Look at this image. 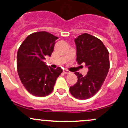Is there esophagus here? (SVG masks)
I'll return each mask as SVG.
<instances>
[{
	"label": "esophagus",
	"mask_w": 128,
	"mask_h": 128,
	"mask_svg": "<svg viewBox=\"0 0 128 128\" xmlns=\"http://www.w3.org/2000/svg\"><path fill=\"white\" fill-rule=\"evenodd\" d=\"M63 72H64V74H70V73H71L70 71H69V70H66V69H65V70H64V71H63Z\"/></svg>",
	"instance_id": "1"
}]
</instances>
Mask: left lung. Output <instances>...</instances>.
I'll return each mask as SVG.
<instances>
[{
    "mask_svg": "<svg viewBox=\"0 0 128 128\" xmlns=\"http://www.w3.org/2000/svg\"><path fill=\"white\" fill-rule=\"evenodd\" d=\"M77 61L88 68L85 77L75 72L78 82L70 87V93L75 98L88 100L101 89L110 70L109 52L102 42L88 34H83L75 39Z\"/></svg>",
    "mask_w": 128,
    "mask_h": 128,
    "instance_id": "8db88e82",
    "label": "left lung"
}]
</instances>
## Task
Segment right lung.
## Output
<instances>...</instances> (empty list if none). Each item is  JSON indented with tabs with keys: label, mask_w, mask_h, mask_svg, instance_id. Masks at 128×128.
Returning <instances> with one entry per match:
<instances>
[{
	"label": "right lung",
	"mask_w": 128,
	"mask_h": 128,
	"mask_svg": "<svg viewBox=\"0 0 128 128\" xmlns=\"http://www.w3.org/2000/svg\"><path fill=\"white\" fill-rule=\"evenodd\" d=\"M59 38L47 32L33 33L21 44L17 56V68L20 79L31 94L47 96L52 92L62 69L48 66L44 62L50 57L56 40Z\"/></svg>",
	"instance_id": "1"
}]
</instances>
